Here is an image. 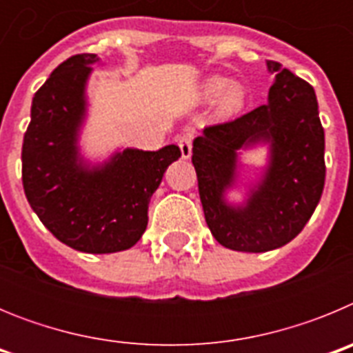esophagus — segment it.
Masks as SVG:
<instances>
[{"instance_id":"esophagus-1","label":"esophagus","mask_w":353,"mask_h":353,"mask_svg":"<svg viewBox=\"0 0 353 353\" xmlns=\"http://www.w3.org/2000/svg\"><path fill=\"white\" fill-rule=\"evenodd\" d=\"M179 146L180 152H182V159L191 157L192 152V134L191 132H183L179 138Z\"/></svg>"}]
</instances>
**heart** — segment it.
<instances>
[{"label":"heart","instance_id":"heart-1","mask_svg":"<svg viewBox=\"0 0 353 353\" xmlns=\"http://www.w3.org/2000/svg\"><path fill=\"white\" fill-rule=\"evenodd\" d=\"M219 99V114L221 117H233L245 105V90L239 84L230 86V79L221 76L210 77L205 81L201 88V97L205 101H217Z\"/></svg>","mask_w":353,"mask_h":353}]
</instances>
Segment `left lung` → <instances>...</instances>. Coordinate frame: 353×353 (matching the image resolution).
<instances>
[{
    "label": "left lung",
    "instance_id": "1",
    "mask_svg": "<svg viewBox=\"0 0 353 353\" xmlns=\"http://www.w3.org/2000/svg\"><path fill=\"white\" fill-rule=\"evenodd\" d=\"M276 74L269 102L235 120L205 127L192 143V164L205 221L221 245L265 252L288 244L310 221L325 183V134L310 83L269 60ZM267 139L273 159L265 179L244 209L223 203L234 179L236 150Z\"/></svg>",
    "mask_w": 353,
    "mask_h": 353
}]
</instances>
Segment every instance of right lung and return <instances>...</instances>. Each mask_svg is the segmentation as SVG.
Masks as SVG:
<instances>
[{
  "instance_id": "add662e5",
  "label": "right lung",
  "mask_w": 353,
  "mask_h": 353,
  "mask_svg": "<svg viewBox=\"0 0 353 353\" xmlns=\"http://www.w3.org/2000/svg\"><path fill=\"white\" fill-rule=\"evenodd\" d=\"M97 60L90 52L70 56L33 97L23 143V187L28 203L60 242L105 254L132 248L141 239L150 198L166 168L180 157V148H127L92 171L77 162L84 83Z\"/></svg>"
}]
</instances>
